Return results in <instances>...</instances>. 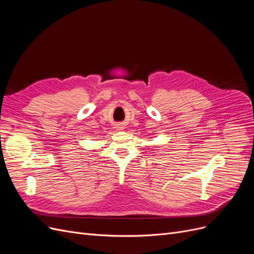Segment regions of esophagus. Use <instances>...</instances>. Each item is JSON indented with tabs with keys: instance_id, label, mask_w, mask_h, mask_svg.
<instances>
[{
	"instance_id": "34e87169",
	"label": "esophagus",
	"mask_w": 254,
	"mask_h": 254,
	"mask_svg": "<svg viewBox=\"0 0 254 254\" xmlns=\"http://www.w3.org/2000/svg\"><path fill=\"white\" fill-rule=\"evenodd\" d=\"M119 129H123V127H119Z\"/></svg>"
}]
</instances>
